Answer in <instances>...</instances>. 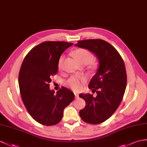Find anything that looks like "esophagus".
Segmentation results:
<instances>
[{
	"label": "esophagus",
	"instance_id": "esophagus-1",
	"mask_svg": "<svg viewBox=\"0 0 147 147\" xmlns=\"http://www.w3.org/2000/svg\"><path fill=\"white\" fill-rule=\"evenodd\" d=\"M75 96H76V98H78V94H77V93H75Z\"/></svg>",
	"mask_w": 147,
	"mask_h": 147
}]
</instances>
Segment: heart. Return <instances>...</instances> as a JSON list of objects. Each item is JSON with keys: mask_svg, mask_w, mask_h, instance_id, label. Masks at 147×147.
Masks as SVG:
<instances>
[{"mask_svg": "<svg viewBox=\"0 0 147 147\" xmlns=\"http://www.w3.org/2000/svg\"><path fill=\"white\" fill-rule=\"evenodd\" d=\"M73 55L80 64H88L92 62L94 60V55L92 53L88 50L85 49H77L75 50L73 52ZM64 58L65 57L62 55L59 59L58 67L59 69H62ZM85 81V78L84 77L72 76L67 81V85L73 90L77 91L81 88L82 83H84Z\"/></svg>", "mask_w": 147, "mask_h": 147, "instance_id": "1", "label": "heart"}]
</instances>
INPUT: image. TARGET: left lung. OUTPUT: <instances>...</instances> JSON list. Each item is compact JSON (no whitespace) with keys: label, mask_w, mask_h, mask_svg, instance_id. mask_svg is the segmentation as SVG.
I'll list each match as a JSON object with an SVG mask.
<instances>
[{"label":"left lung","mask_w":147,"mask_h":147,"mask_svg":"<svg viewBox=\"0 0 147 147\" xmlns=\"http://www.w3.org/2000/svg\"><path fill=\"white\" fill-rule=\"evenodd\" d=\"M75 45L88 50L98 59V69L88 85L97 95H79L86 103L79 114L86 123H101L113 115L123 99L127 82L124 62L114 47L101 39L79 40Z\"/></svg>","instance_id":"8db88e82"}]
</instances>
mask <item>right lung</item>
<instances>
[{"mask_svg":"<svg viewBox=\"0 0 147 147\" xmlns=\"http://www.w3.org/2000/svg\"><path fill=\"white\" fill-rule=\"evenodd\" d=\"M73 45L67 42L48 41L35 47L21 65L19 85L24 104L38 123L52 126L61 121L63 110L74 100V94L64 87L54 94L50 89L51 77L58 71V61L65 49Z\"/></svg>","mask_w":147,"mask_h":147,"instance_id":"right-lung-1","label":"right lung"}]
</instances>
